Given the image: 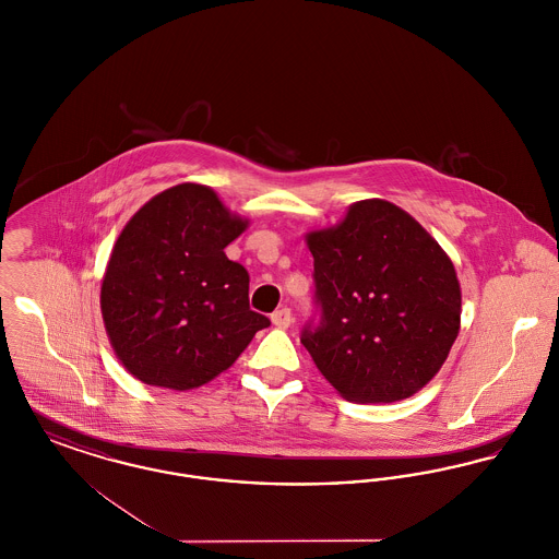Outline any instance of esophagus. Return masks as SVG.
Instances as JSON below:
<instances>
[{"label":"esophagus","instance_id":"esophagus-1","mask_svg":"<svg viewBox=\"0 0 559 559\" xmlns=\"http://www.w3.org/2000/svg\"><path fill=\"white\" fill-rule=\"evenodd\" d=\"M272 324L274 326H278V329H287V326H292L293 314L289 308H281V310H276L272 317Z\"/></svg>","mask_w":559,"mask_h":559}]
</instances>
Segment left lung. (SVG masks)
Instances as JSON below:
<instances>
[{
  "label": "left lung",
  "mask_w": 559,
  "mask_h": 559,
  "mask_svg": "<svg viewBox=\"0 0 559 559\" xmlns=\"http://www.w3.org/2000/svg\"><path fill=\"white\" fill-rule=\"evenodd\" d=\"M320 317L301 331L324 379L352 402L417 394L449 358L461 326L451 258L394 203L367 199L308 237Z\"/></svg>",
  "instance_id": "8db88e82"
}]
</instances>
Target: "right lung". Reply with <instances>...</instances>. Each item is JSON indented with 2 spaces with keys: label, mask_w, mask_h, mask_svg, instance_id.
I'll return each instance as SVG.
<instances>
[{
  "label": "right lung",
  "mask_w": 559,
  "mask_h": 559,
  "mask_svg": "<svg viewBox=\"0 0 559 559\" xmlns=\"http://www.w3.org/2000/svg\"><path fill=\"white\" fill-rule=\"evenodd\" d=\"M247 224L212 188L190 182L133 213L112 247L100 308L110 346L135 379L199 388L270 326L249 308L247 270L224 253Z\"/></svg>",
  "instance_id": "obj_1"
}]
</instances>
